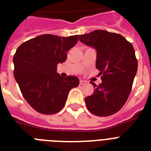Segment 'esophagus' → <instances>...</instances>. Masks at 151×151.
<instances>
[{
    "mask_svg": "<svg viewBox=\"0 0 151 151\" xmlns=\"http://www.w3.org/2000/svg\"><path fill=\"white\" fill-rule=\"evenodd\" d=\"M86 84H87V81H86L80 80V85H86Z\"/></svg>",
    "mask_w": 151,
    "mask_h": 151,
    "instance_id": "34e87169",
    "label": "esophagus"
}]
</instances>
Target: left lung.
<instances>
[{
	"label": "left lung",
	"instance_id": "1",
	"mask_svg": "<svg viewBox=\"0 0 151 151\" xmlns=\"http://www.w3.org/2000/svg\"><path fill=\"white\" fill-rule=\"evenodd\" d=\"M79 40L96 49V68L102 83L94 86V92L85 97L88 110L99 117L119 111L126 103L137 72L138 62L132 45L121 34L96 29L79 35Z\"/></svg>",
	"mask_w": 151,
	"mask_h": 151
}]
</instances>
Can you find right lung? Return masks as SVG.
Masks as SVG:
<instances>
[{
  "instance_id": "obj_1",
  "label": "right lung",
  "mask_w": 151,
  "mask_h": 151,
  "mask_svg": "<svg viewBox=\"0 0 151 151\" xmlns=\"http://www.w3.org/2000/svg\"><path fill=\"white\" fill-rule=\"evenodd\" d=\"M78 41V35L43 34L17 48L13 57L15 81L22 96L37 112L54 114L60 111L70 90L79 85L77 77L62 78L56 72L57 64L66 61Z\"/></svg>"
}]
</instances>
